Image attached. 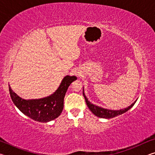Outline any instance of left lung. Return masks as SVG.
Instances as JSON below:
<instances>
[{
    "mask_svg": "<svg viewBox=\"0 0 155 155\" xmlns=\"http://www.w3.org/2000/svg\"><path fill=\"white\" fill-rule=\"evenodd\" d=\"M83 94L84 98H85L86 104H87L88 108L90 109V111L92 112L94 115H96L97 117H101V118H106V119L113 118V117H116L117 115H120L122 114H124V113L128 111L131 107L134 105L135 103H136V101H137V100H136L134 103L131 104L129 107H128L125 109H122L120 110H109V109L102 108L101 107L94 105V104H93L92 103H91L90 102L88 101V99L87 98V97H86L85 94H84V90L83 91Z\"/></svg>",
    "mask_w": 155,
    "mask_h": 155,
    "instance_id": "obj_1",
    "label": "left lung"
}]
</instances>
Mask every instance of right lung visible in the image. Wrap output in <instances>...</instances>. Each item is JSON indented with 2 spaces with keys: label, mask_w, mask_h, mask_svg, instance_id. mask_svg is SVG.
Listing matches in <instances>:
<instances>
[{
  "label": "right lung",
  "mask_w": 155,
  "mask_h": 155,
  "mask_svg": "<svg viewBox=\"0 0 155 155\" xmlns=\"http://www.w3.org/2000/svg\"><path fill=\"white\" fill-rule=\"evenodd\" d=\"M77 78L66 76L62 80L55 92L46 98L25 100L18 96L9 85L13 103L27 116L35 121L48 122L59 117L64 109V100L68 88Z\"/></svg>",
  "instance_id": "1"
}]
</instances>
